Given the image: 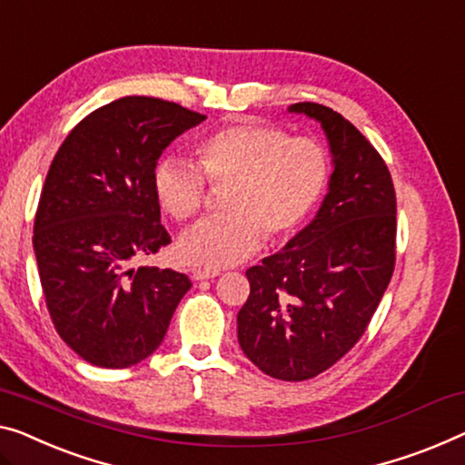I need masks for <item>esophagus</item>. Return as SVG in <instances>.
<instances>
[{"mask_svg": "<svg viewBox=\"0 0 465 465\" xmlns=\"http://www.w3.org/2000/svg\"><path fill=\"white\" fill-rule=\"evenodd\" d=\"M217 275H219V272H209V269H193V272H192V277L196 282L213 280V277H217Z\"/></svg>", "mask_w": 465, "mask_h": 465, "instance_id": "34e87169", "label": "esophagus"}]
</instances>
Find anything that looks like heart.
<instances>
[{
    "instance_id": "b5f03b06",
    "label": "heart",
    "mask_w": 465,
    "mask_h": 465,
    "mask_svg": "<svg viewBox=\"0 0 465 465\" xmlns=\"http://www.w3.org/2000/svg\"><path fill=\"white\" fill-rule=\"evenodd\" d=\"M200 168L213 185L230 183L225 217L204 219L177 242L179 259L217 269L248 259L269 240L299 230L328 185L330 161L320 142L290 137L273 124L240 123L214 131L196 145ZM198 166L166 156L152 173L158 204L175 221L203 209L206 183Z\"/></svg>"
}]
</instances>
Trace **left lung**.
<instances>
[{
    "label": "left lung",
    "mask_w": 465,
    "mask_h": 465,
    "mask_svg": "<svg viewBox=\"0 0 465 465\" xmlns=\"http://www.w3.org/2000/svg\"><path fill=\"white\" fill-rule=\"evenodd\" d=\"M288 110L322 124L334 171L315 219L246 272L238 342L267 376L301 382L342 359L376 313L394 272L397 196L355 124L313 102Z\"/></svg>",
    "instance_id": "1"
}]
</instances>
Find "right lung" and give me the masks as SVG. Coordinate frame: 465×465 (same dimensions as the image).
<instances>
[{"label": "right lung", "instance_id": "obj_1", "mask_svg": "<svg viewBox=\"0 0 465 465\" xmlns=\"http://www.w3.org/2000/svg\"><path fill=\"white\" fill-rule=\"evenodd\" d=\"M204 119L127 95L87 114L55 152L33 248L54 328L87 363L123 370L150 357L192 288L188 275L135 262L171 242L152 188L158 158Z\"/></svg>", "mask_w": 465, "mask_h": 465}]
</instances>
